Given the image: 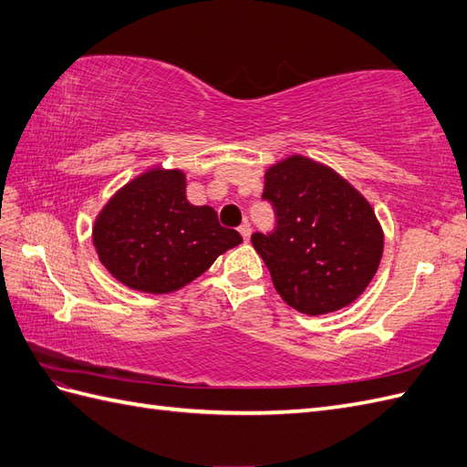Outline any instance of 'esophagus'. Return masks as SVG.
Instances as JSON below:
<instances>
[{"label":"esophagus","mask_w":467,"mask_h":467,"mask_svg":"<svg viewBox=\"0 0 467 467\" xmlns=\"http://www.w3.org/2000/svg\"><path fill=\"white\" fill-rule=\"evenodd\" d=\"M240 234H242L244 240L247 242V240H249V235H252V225H249V223H244V225H240Z\"/></svg>","instance_id":"34e87169"}]
</instances>
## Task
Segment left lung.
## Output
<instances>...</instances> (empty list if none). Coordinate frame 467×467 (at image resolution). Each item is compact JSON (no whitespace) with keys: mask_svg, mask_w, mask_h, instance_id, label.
Listing matches in <instances>:
<instances>
[{"mask_svg":"<svg viewBox=\"0 0 467 467\" xmlns=\"http://www.w3.org/2000/svg\"><path fill=\"white\" fill-rule=\"evenodd\" d=\"M275 230L254 234L281 299L305 315L343 309L379 269L384 234L367 198L333 168L293 154L265 172Z\"/></svg>","mask_w":467,"mask_h":467,"instance_id":"left-lung-1","label":"left lung"}]
</instances>
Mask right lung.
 Here are the masks:
<instances>
[{"instance_id": "add662e5", "label": "right lung", "mask_w": 467, "mask_h": 467, "mask_svg": "<svg viewBox=\"0 0 467 467\" xmlns=\"http://www.w3.org/2000/svg\"><path fill=\"white\" fill-rule=\"evenodd\" d=\"M93 244L100 264L124 285L172 293L200 277L242 235L210 206L186 200L182 170L150 168L130 180L97 215Z\"/></svg>"}]
</instances>
